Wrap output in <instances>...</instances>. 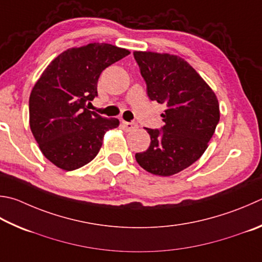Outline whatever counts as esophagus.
<instances>
[{"label": "esophagus", "mask_w": 262, "mask_h": 262, "mask_svg": "<svg viewBox=\"0 0 262 262\" xmlns=\"http://www.w3.org/2000/svg\"><path fill=\"white\" fill-rule=\"evenodd\" d=\"M122 127H123V130L125 132H133L137 129V123L135 122H127V121H122Z\"/></svg>", "instance_id": "1"}]
</instances>
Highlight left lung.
Masks as SVG:
<instances>
[{
  "label": "left lung",
  "instance_id": "8db88e82",
  "mask_svg": "<svg viewBox=\"0 0 262 262\" xmlns=\"http://www.w3.org/2000/svg\"><path fill=\"white\" fill-rule=\"evenodd\" d=\"M147 96L166 105L163 129L145 128L150 146L135 155L142 168L170 177L201 158L220 120L215 93L182 57L134 51Z\"/></svg>",
  "mask_w": 262,
  "mask_h": 262
}]
</instances>
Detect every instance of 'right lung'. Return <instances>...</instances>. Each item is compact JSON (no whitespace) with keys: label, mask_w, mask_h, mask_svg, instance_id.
Returning <instances> with one entry per match:
<instances>
[{"label":"right lung","mask_w":262,"mask_h":262,"mask_svg":"<svg viewBox=\"0 0 262 262\" xmlns=\"http://www.w3.org/2000/svg\"><path fill=\"white\" fill-rule=\"evenodd\" d=\"M130 51L93 42L59 54L41 74L30 96V127L42 154L64 170L82 167L97 156L105 133L119 126L85 104L97 96L103 70Z\"/></svg>","instance_id":"add662e5"}]
</instances>
